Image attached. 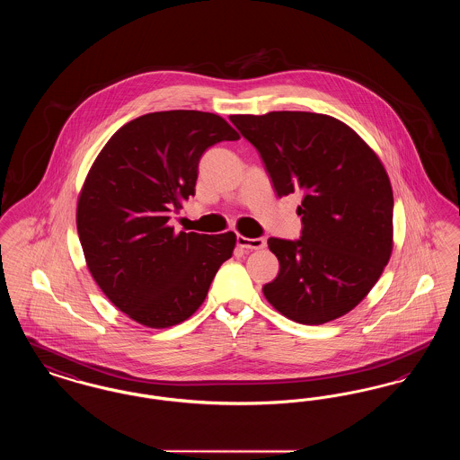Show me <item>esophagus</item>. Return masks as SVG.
I'll return each mask as SVG.
<instances>
[{
	"instance_id": "34e87169",
	"label": "esophagus",
	"mask_w": 460,
	"mask_h": 460,
	"mask_svg": "<svg viewBox=\"0 0 460 460\" xmlns=\"http://www.w3.org/2000/svg\"><path fill=\"white\" fill-rule=\"evenodd\" d=\"M236 244L243 248V250H262L267 244L265 238H244V236H238L236 238Z\"/></svg>"
}]
</instances>
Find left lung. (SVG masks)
Here are the masks:
<instances>
[{
	"mask_svg": "<svg viewBox=\"0 0 460 460\" xmlns=\"http://www.w3.org/2000/svg\"><path fill=\"white\" fill-rule=\"evenodd\" d=\"M278 197L304 195L300 240L269 238L279 274L262 288L285 317L319 326L349 314L394 248V191L377 155L341 120L310 111L231 115Z\"/></svg>",
	"mask_w": 460,
	"mask_h": 460,
	"instance_id": "obj_1",
	"label": "left lung"
}]
</instances>
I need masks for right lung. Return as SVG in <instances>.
<instances>
[{
	"label": "right lung",
	"mask_w": 460,
	"mask_h": 460,
	"mask_svg": "<svg viewBox=\"0 0 460 460\" xmlns=\"http://www.w3.org/2000/svg\"><path fill=\"white\" fill-rule=\"evenodd\" d=\"M240 134L198 110L141 115L109 139L77 201L89 272L110 302L146 328H171L203 304L236 234L174 233L171 214L195 197L201 155Z\"/></svg>",
	"instance_id": "obj_1"
}]
</instances>
